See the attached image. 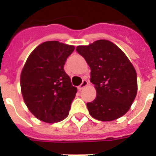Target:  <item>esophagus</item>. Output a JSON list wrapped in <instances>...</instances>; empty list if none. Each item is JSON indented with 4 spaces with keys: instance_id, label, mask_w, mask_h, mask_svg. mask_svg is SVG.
I'll return each instance as SVG.
<instances>
[{
    "instance_id": "1",
    "label": "esophagus",
    "mask_w": 156,
    "mask_h": 156,
    "mask_svg": "<svg viewBox=\"0 0 156 156\" xmlns=\"http://www.w3.org/2000/svg\"><path fill=\"white\" fill-rule=\"evenodd\" d=\"M88 83H89V82H88L87 80H83V82H82V83H81L80 85V86H78V90H83V88L84 87H86L88 85Z\"/></svg>"
}]
</instances>
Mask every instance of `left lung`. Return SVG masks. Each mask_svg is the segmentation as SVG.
Segmentation results:
<instances>
[{"label":"left lung","mask_w":156,"mask_h":156,"mask_svg":"<svg viewBox=\"0 0 156 156\" xmlns=\"http://www.w3.org/2000/svg\"><path fill=\"white\" fill-rule=\"evenodd\" d=\"M76 50L84 58L90 70V82L97 96L87 103L93 118L112 121L126 113L137 91L136 70L122 51L106 40L96 41Z\"/></svg>","instance_id":"8db88e82"}]
</instances>
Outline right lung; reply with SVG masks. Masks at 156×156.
<instances>
[{
    "instance_id": "1",
    "label": "right lung",
    "mask_w": 156,
    "mask_h": 156,
    "mask_svg": "<svg viewBox=\"0 0 156 156\" xmlns=\"http://www.w3.org/2000/svg\"><path fill=\"white\" fill-rule=\"evenodd\" d=\"M74 46L58 41H47L33 51L21 73L22 94L29 110L37 119L48 123L68 116L77 92L64 70Z\"/></svg>"
}]
</instances>
